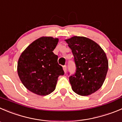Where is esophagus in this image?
I'll return each mask as SVG.
<instances>
[{
  "label": "esophagus",
  "instance_id": "34e87169",
  "mask_svg": "<svg viewBox=\"0 0 122 122\" xmlns=\"http://www.w3.org/2000/svg\"><path fill=\"white\" fill-rule=\"evenodd\" d=\"M63 70H64V73H66V72H67V66H63Z\"/></svg>",
  "mask_w": 122,
  "mask_h": 122
}]
</instances>
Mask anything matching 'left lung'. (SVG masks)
<instances>
[{"mask_svg": "<svg viewBox=\"0 0 122 122\" xmlns=\"http://www.w3.org/2000/svg\"><path fill=\"white\" fill-rule=\"evenodd\" d=\"M71 49L76 71L69 80L74 92L87 96L103 85L108 68L107 55L100 45L83 36H73L65 40Z\"/></svg>", "mask_w": 122, "mask_h": 122, "instance_id": "left-lung-1", "label": "left lung"}]
</instances>
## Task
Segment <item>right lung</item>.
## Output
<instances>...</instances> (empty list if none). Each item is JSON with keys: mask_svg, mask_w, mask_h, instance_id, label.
Here are the masks:
<instances>
[{"mask_svg": "<svg viewBox=\"0 0 122 122\" xmlns=\"http://www.w3.org/2000/svg\"><path fill=\"white\" fill-rule=\"evenodd\" d=\"M59 39L43 36L33 42L21 53L17 72L24 86L30 92L45 96L55 89L58 78L64 74L53 51Z\"/></svg>", "mask_w": 122, "mask_h": 122, "instance_id": "right-lung-1", "label": "right lung"}]
</instances>
